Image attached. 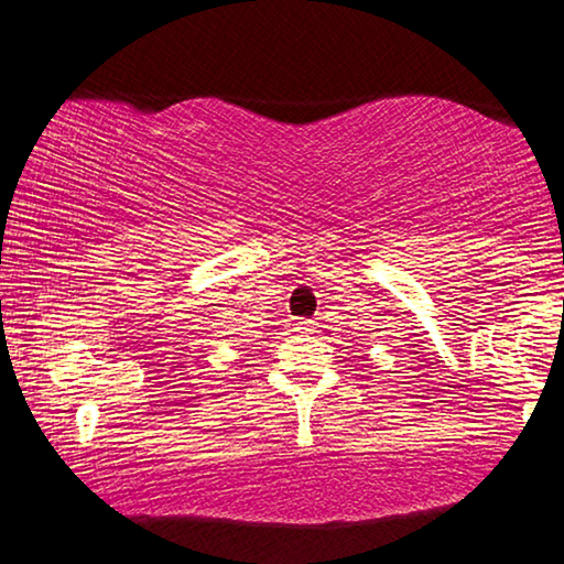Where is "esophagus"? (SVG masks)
<instances>
[{
    "label": "esophagus",
    "instance_id": "esophagus-1",
    "mask_svg": "<svg viewBox=\"0 0 564 564\" xmlns=\"http://www.w3.org/2000/svg\"><path fill=\"white\" fill-rule=\"evenodd\" d=\"M291 327L296 332H314V322L312 319H293Z\"/></svg>",
    "mask_w": 564,
    "mask_h": 564
}]
</instances>
